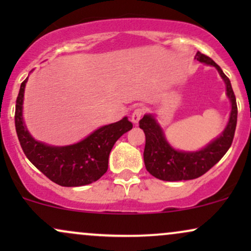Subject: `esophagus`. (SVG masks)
Segmentation results:
<instances>
[{
    "label": "esophagus",
    "mask_w": 251,
    "mask_h": 251,
    "mask_svg": "<svg viewBox=\"0 0 251 251\" xmlns=\"http://www.w3.org/2000/svg\"><path fill=\"white\" fill-rule=\"evenodd\" d=\"M144 112H145V109H144L143 107H138L134 109L133 113H132V116H131V122L133 123L134 125H137V124L139 123V120L142 119Z\"/></svg>",
    "instance_id": "obj_1"
}]
</instances>
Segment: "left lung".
Returning <instances> with one entry per match:
<instances>
[{
    "label": "left lung",
    "instance_id": "left-lung-1",
    "mask_svg": "<svg viewBox=\"0 0 251 251\" xmlns=\"http://www.w3.org/2000/svg\"><path fill=\"white\" fill-rule=\"evenodd\" d=\"M195 59L205 65L214 66L218 71L226 87V97L231 103L229 120L224 131L212 142L198 151H178L170 145L163 128L152 114H145L140 119L139 127L145 133L146 143L144 150L145 168L153 177L166 181L190 180L201 177L222 159L231 146L237 124V103L229 77L223 73L220 66L201 51Z\"/></svg>",
    "mask_w": 251,
    "mask_h": 251
}]
</instances>
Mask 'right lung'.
<instances>
[{"label":"right lung","mask_w":251,"mask_h":251,"mask_svg":"<svg viewBox=\"0 0 251 251\" xmlns=\"http://www.w3.org/2000/svg\"><path fill=\"white\" fill-rule=\"evenodd\" d=\"M28 77L21 83L15 107V127L25 157L51 181L61 186H82L106 174L113 145L133 125L124 117L101 126L79 143L53 146L35 140L24 122V97Z\"/></svg>","instance_id":"add662e5"}]
</instances>
